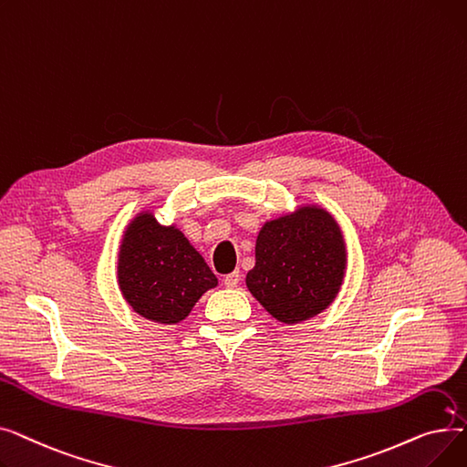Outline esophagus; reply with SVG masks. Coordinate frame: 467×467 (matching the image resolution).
Masks as SVG:
<instances>
[{"mask_svg": "<svg viewBox=\"0 0 467 467\" xmlns=\"http://www.w3.org/2000/svg\"><path fill=\"white\" fill-rule=\"evenodd\" d=\"M223 284L227 285V287H236L238 284H240V273H231V275H227L225 278H223Z\"/></svg>", "mask_w": 467, "mask_h": 467, "instance_id": "34e87169", "label": "esophagus"}]
</instances>
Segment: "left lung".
<instances>
[{"label": "left lung", "instance_id": "obj_1", "mask_svg": "<svg viewBox=\"0 0 467 467\" xmlns=\"http://www.w3.org/2000/svg\"><path fill=\"white\" fill-rule=\"evenodd\" d=\"M345 268V240L333 215L303 206L263 225L246 285L278 322L301 324L335 301Z\"/></svg>", "mask_w": 467, "mask_h": 467}]
</instances>
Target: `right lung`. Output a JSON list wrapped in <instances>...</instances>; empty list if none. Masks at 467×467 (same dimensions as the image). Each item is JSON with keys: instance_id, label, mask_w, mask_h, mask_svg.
Listing matches in <instances>:
<instances>
[{"instance_id": "1", "label": "right lung", "mask_w": 467, "mask_h": 467, "mask_svg": "<svg viewBox=\"0 0 467 467\" xmlns=\"http://www.w3.org/2000/svg\"><path fill=\"white\" fill-rule=\"evenodd\" d=\"M122 297L157 324H178L189 316L202 293L217 285L204 257L174 225L162 227L151 212L136 215L119 252Z\"/></svg>"}]
</instances>
